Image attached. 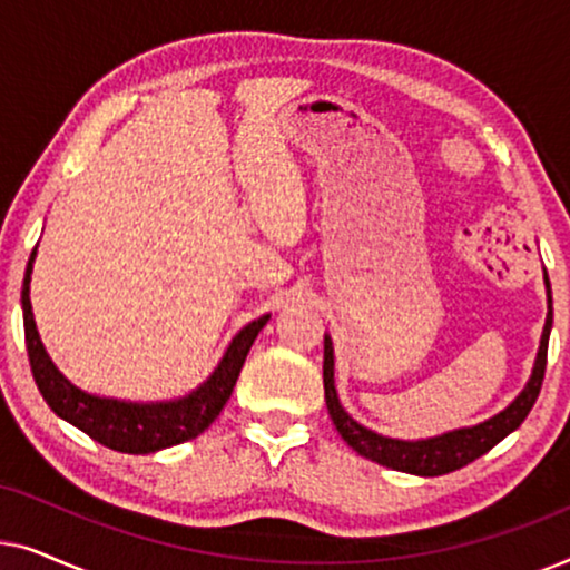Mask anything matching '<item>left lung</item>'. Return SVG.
<instances>
[{
  "label": "left lung",
  "mask_w": 570,
  "mask_h": 570,
  "mask_svg": "<svg viewBox=\"0 0 570 570\" xmlns=\"http://www.w3.org/2000/svg\"><path fill=\"white\" fill-rule=\"evenodd\" d=\"M544 285H548L550 311H548V322H544V330H542L540 353H537L532 379H529L524 392H521L503 412H498L495 417L485 420V423L435 435V439H428V441H396L357 425L355 420L342 410V404L337 400V389H334L332 340L324 337V396H326V407H330V415L334 420V425H337L342 439H345L357 454L371 459V462L384 464L389 470H396V472L423 474V478H439V474L462 470V466L474 462V459L488 454L495 443H501L505 435L513 433L521 423H524L529 410L534 407L537 396H540V389L544 381V365H548V340H550V326H552V295H550L548 275H544Z\"/></svg>",
  "instance_id": "obj_1"
}]
</instances>
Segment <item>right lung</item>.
Here are the masks:
<instances>
[{"mask_svg":"<svg viewBox=\"0 0 570 570\" xmlns=\"http://www.w3.org/2000/svg\"><path fill=\"white\" fill-rule=\"evenodd\" d=\"M36 248L30 254L26 279H22V324H26V345L30 357V371L43 400L59 417L88 433L92 441L104 446L121 451V454H153V451L176 446V443L197 439L202 431L213 425V420L220 415L225 402L230 400L233 386H236L238 373L244 368V361L252 350L256 334L269 322V316H262L244 326L230 342L228 353L217 365L213 376L202 384L197 392L176 402L160 404H131L116 400H100V396L85 394L80 389L57 371V365L49 361L46 350L38 337L33 308H30V272H33Z\"/></svg>","mask_w":570,"mask_h":570,"instance_id":"right-lung-1","label":"right lung"}]
</instances>
